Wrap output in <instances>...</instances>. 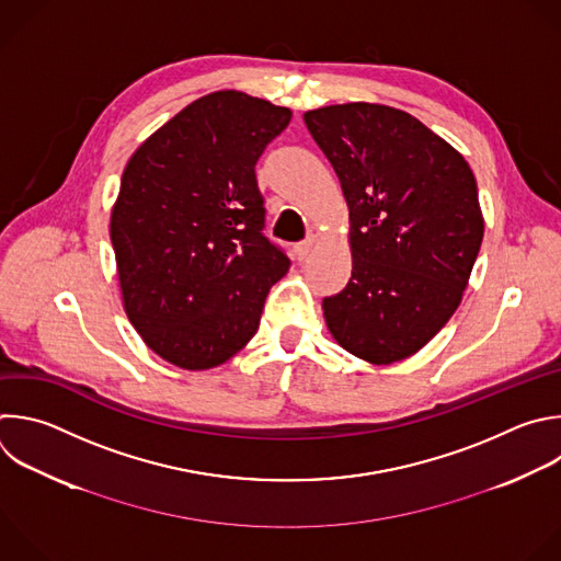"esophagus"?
<instances>
[{
  "label": "esophagus",
  "mask_w": 561,
  "mask_h": 561,
  "mask_svg": "<svg viewBox=\"0 0 561 561\" xmlns=\"http://www.w3.org/2000/svg\"><path fill=\"white\" fill-rule=\"evenodd\" d=\"M295 257L299 260V262H304L310 253H312V240H306V242H299L295 249Z\"/></svg>",
  "instance_id": "esophagus-1"
}]
</instances>
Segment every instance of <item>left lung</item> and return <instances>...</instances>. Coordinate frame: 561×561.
<instances>
[{"label": "left lung", "mask_w": 561, "mask_h": 561, "mask_svg": "<svg viewBox=\"0 0 561 561\" xmlns=\"http://www.w3.org/2000/svg\"><path fill=\"white\" fill-rule=\"evenodd\" d=\"M304 121L350 209L352 277L323 299L325 325L367 363L403 360L440 332L469 284L484 236L473 171L390 105H328Z\"/></svg>", "instance_id": "8db88e82"}]
</instances>
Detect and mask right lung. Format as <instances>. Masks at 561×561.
I'll return each instance as SVG.
<instances>
[{
    "mask_svg": "<svg viewBox=\"0 0 561 561\" xmlns=\"http://www.w3.org/2000/svg\"><path fill=\"white\" fill-rule=\"evenodd\" d=\"M293 112L238 90L180 110L127 160L110 238L125 312L182 369H209L257 332L288 257L264 229L255 162Z\"/></svg>",
    "mask_w": 561,
    "mask_h": 561,
    "instance_id": "obj_1",
    "label": "right lung"
}]
</instances>
